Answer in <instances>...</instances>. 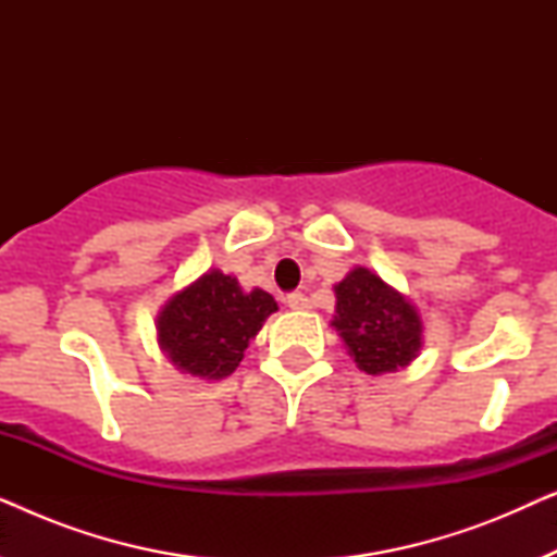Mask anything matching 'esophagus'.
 Listing matches in <instances>:
<instances>
[{
	"instance_id": "1",
	"label": "esophagus",
	"mask_w": 557,
	"mask_h": 557,
	"mask_svg": "<svg viewBox=\"0 0 557 557\" xmlns=\"http://www.w3.org/2000/svg\"><path fill=\"white\" fill-rule=\"evenodd\" d=\"M286 304H288V309H294V311H309L311 309V301L304 294H288Z\"/></svg>"
}]
</instances>
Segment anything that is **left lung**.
<instances>
[{
	"label": "left lung",
	"instance_id": "8db88e82",
	"mask_svg": "<svg viewBox=\"0 0 557 557\" xmlns=\"http://www.w3.org/2000/svg\"><path fill=\"white\" fill-rule=\"evenodd\" d=\"M334 296L332 326L362 372L387 375L416 360L423 347V319L406 294L375 271L355 265L334 284Z\"/></svg>",
	"mask_w": 557,
	"mask_h": 557
}]
</instances>
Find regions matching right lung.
Instances as JSON below:
<instances>
[{"label": "right lung", "instance_id": "1", "mask_svg": "<svg viewBox=\"0 0 557 557\" xmlns=\"http://www.w3.org/2000/svg\"><path fill=\"white\" fill-rule=\"evenodd\" d=\"M273 311L278 304L269 292H246L235 276L210 269L164 301L157 345L182 375L212 383L233 375Z\"/></svg>", "mask_w": 557, "mask_h": 557}]
</instances>
